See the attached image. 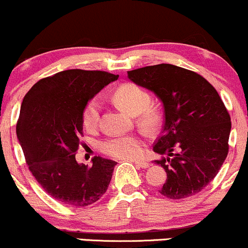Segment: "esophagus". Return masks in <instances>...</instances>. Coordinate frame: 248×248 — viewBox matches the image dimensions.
Wrapping results in <instances>:
<instances>
[{
	"label": "esophagus",
	"instance_id": "1",
	"mask_svg": "<svg viewBox=\"0 0 248 248\" xmlns=\"http://www.w3.org/2000/svg\"><path fill=\"white\" fill-rule=\"evenodd\" d=\"M135 164H136V167L142 168V169H146V168L149 167V163H148V162H144V161H136Z\"/></svg>",
	"mask_w": 248,
	"mask_h": 248
}]
</instances>
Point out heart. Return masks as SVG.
Returning <instances> with one entry per match:
<instances>
[{
	"mask_svg": "<svg viewBox=\"0 0 248 248\" xmlns=\"http://www.w3.org/2000/svg\"><path fill=\"white\" fill-rule=\"evenodd\" d=\"M113 100L122 110L129 115H139V124L144 129H154L160 121L158 112L149 107L150 95L147 91L138 85L128 82L116 88ZM101 105L98 98L88 101L82 113V124L87 130H94L100 119ZM143 141L139 135L113 136L101 143V152L106 155L120 160H133L140 156Z\"/></svg>",
	"mask_w": 248,
	"mask_h": 248,
	"instance_id": "1",
	"label": "heart"
}]
</instances>
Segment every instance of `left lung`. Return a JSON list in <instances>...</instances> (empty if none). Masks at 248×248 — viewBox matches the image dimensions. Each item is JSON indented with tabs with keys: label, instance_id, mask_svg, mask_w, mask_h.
<instances>
[{
	"label": "left lung",
	"instance_id": "left-lung-1",
	"mask_svg": "<svg viewBox=\"0 0 248 248\" xmlns=\"http://www.w3.org/2000/svg\"><path fill=\"white\" fill-rule=\"evenodd\" d=\"M129 80L156 94L164 108L154 152L167 172L160 193L170 199L196 195L216 177L229 153L231 118L216 88L198 73L158 64L128 71Z\"/></svg>",
	"mask_w": 248,
	"mask_h": 248
}]
</instances>
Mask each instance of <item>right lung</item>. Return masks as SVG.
Listing matches in <instances>:
<instances>
[{
	"mask_svg": "<svg viewBox=\"0 0 248 248\" xmlns=\"http://www.w3.org/2000/svg\"><path fill=\"white\" fill-rule=\"evenodd\" d=\"M118 78L105 71H62L37 81L22 102L16 133L28 167L45 192L65 205H91L109 186L115 161L95 156L87 168L76 153L85 107Z\"/></svg>",
	"mask_w": 248,
	"mask_h": 248,
	"instance_id": "1",
	"label": "right lung"
}]
</instances>
